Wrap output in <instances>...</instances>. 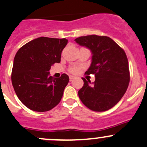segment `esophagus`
Here are the masks:
<instances>
[{
  "label": "esophagus",
  "instance_id": "obj_1",
  "mask_svg": "<svg viewBox=\"0 0 147 147\" xmlns=\"http://www.w3.org/2000/svg\"><path fill=\"white\" fill-rule=\"evenodd\" d=\"M74 78H75V77H74V76H72V75H70V76H69V80L72 81V80L74 79Z\"/></svg>",
  "mask_w": 147,
  "mask_h": 147
}]
</instances>
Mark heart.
<instances>
[{
  "instance_id": "1",
  "label": "heart",
  "mask_w": 147,
  "mask_h": 147,
  "mask_svg": "<svg viewBox=\"0 0 147 147\" xmlns=\"http://www.w3.org/2000/svg\"><path fill=\"white\" fill-rule=\"evenodd\" d=\"M79 70H80V69H79V67H72L69 69V72L72 74L78 73Z\"/></svg>"
}]
</instances>
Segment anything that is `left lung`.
Masks as SVG:
<instances>
[{"label": "left lung", "mask_w": 147, "mask_h": 147, "mask_svg": "<svg viewBox=\"0 0 147 147\" xmlns=\"http://www.w3.org/2000/svg\"><path fill=\"white\" fill-rule=\"evenodd\" d=\"M75 41L92 52V62L85 74L95 77L92 84L82 78L84 85L78 91L80 99L93 111H108L119 102L129 86L130 73L126 53L105 36L88 35Z\"/></svg>", "instance_id": "8db88e82"}]
</instances>
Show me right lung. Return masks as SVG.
I'll list each match as a JSON object with an SVG mask.
<instances>
[{
  "mask_svg": "<svg viewBox=\"0 0 147 147\" xmlns=\"http://www.w3.org/2000/svg\"><path fill=\"white\" fill-rule=\"evenodd\" d=\"M66 39L39 37L20 48L14 57L11 81L16 94L25 106L45 112L59 104L69 77L49 75L52 65L59 63Z\"/></svg>",
  "mask_w": 147,
  "mask_h": 147,
  "instance_id": "add662e5",
  "label": "right lung"
}]
</instances>
